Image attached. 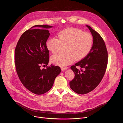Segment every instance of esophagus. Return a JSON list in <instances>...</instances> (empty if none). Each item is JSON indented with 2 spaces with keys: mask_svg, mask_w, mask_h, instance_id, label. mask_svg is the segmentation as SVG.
<instances>
[{
  "mask_svg": "<svg viewBox=\"0 0 123 123\" xmlns=\"http://www.w3.org/2000/svg\"><path fill=\"white\" fill-rule=\"evenodd\" d=\"M61 69L62 71H65V70L68 69V68L67 67H62L61 68Z\"/></svg>",
  "mask_w": 123,
  "mask_h": 123,
  "instance_id": "esophagus-1",
  "label": "esophagus"
}]
</instances>
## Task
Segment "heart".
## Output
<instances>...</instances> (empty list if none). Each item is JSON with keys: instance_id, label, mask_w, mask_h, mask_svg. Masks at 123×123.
<instances>
[{"instance_id": "heart-1", "label": "heart", "mask_w": 123, "mask_h": 123, "mask_svg": "<svg viewBox=\"0 0 123 123\" xmlns=\"http://www.w3.org/2000/svg\"><path fill=\"white\" fill-rule=\"evenodd\" d=\"M58 37L50 38L46 46L49 51L55 53L62 46L66 45V52L55 54L51 57V62L59 66L70 64L75 58L77 60L83 59L90 52L93 45V36L80 29H65L58 33Z\"/></svg>"}]
</instances>
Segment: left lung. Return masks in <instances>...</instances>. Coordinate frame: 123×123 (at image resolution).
Listing matches in <instances>:
<instances>
[{
  "label": "left lung",
  "mask_w": 123,
  "mask_h": 123,
  "mask_svg": "<svg viewBox=\"0 0 123 123\" xmlns=\"http://www.w3.org/2000/svg\"><path fill=\"white\" fill-rule=\"evenodd\" d=\"M86 26L93 37V45L84 58L71 67L75 76L70 82L72 90L82 95L92 91L99 84L105 74L108 62L107 51L104 40L90 26ZM78 66L81 68V70L76 68Z\"/></svg>",
  "instance_id": "obj_1"
}]
</instances>
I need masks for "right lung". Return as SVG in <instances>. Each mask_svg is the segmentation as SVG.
<instances>
[{"label": "right lung", "instance_id": "right-lung-1", "mask_svg": "<svg viewBox=\"0 0 123 123\" xmlns=\"http://www.w3.org/2000/svg\"><path fill=\"white\" fill-rule=\"evenodd\" d=\"M51 27L48 25L32 26L22 34L15 49V63L19 79L27 89L37 95L49 91L61 72L59 67L52 65L41 69V65L47 66L49 62L46 42L50 35L48 29Z\"/></svg>", "mask_w": 123, "mask_h": 123}]
</instances>
